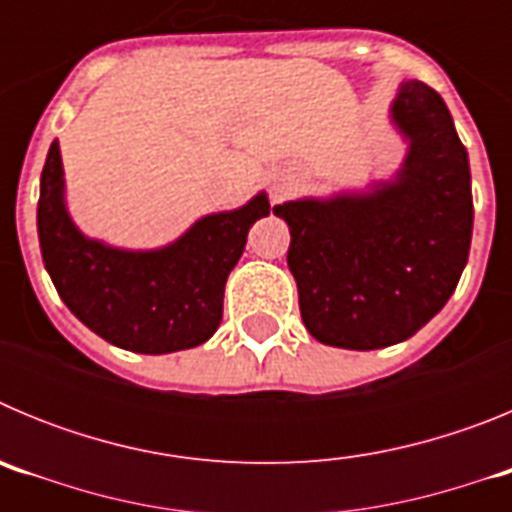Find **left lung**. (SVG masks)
<instances>
[{
  "instance_id": "8db88e82",
  "label": "left lung",
  "mask_w": 512,
  "mask_h": 512,
  "mask_svg": "<svg viewBox=\"0 0 512 512\" xmlns=\"http://www.w3.org/2000/svg\"><path fill=\"white\" fill-rule=\"evenodd\" d=\"M410 138L400 179L364 197L284 202L287 264L312 338L338 348L415 336L454 295L472 243V176L449 107L423 81L392 107Z\"/></svg>"
}]
</instances>
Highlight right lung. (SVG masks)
Returning a JSON list of instances; mask_svg holds the SVG:
<instances>
[{
	"instance_id": "obj_1",
	"label": "right lung",
	"mask_w": 512,
	"mask_h": 512,
	"mask_svg": "<svg viewBox=\"0 0 512 512\" xmlns=\"http://www.w3.org/2000/svg\"><path fill=\"white\" fill-rule=\"evenodd\" d=\"M63 171L53 140L40 176L38 238L58 295L104 341L138 354H171L205 343L223 320L228 274L246 235L269 215L266 194L235 212L202 217L164 251L128 253L87 241L63 207Z\"/></svg>"
}]
</instances>
